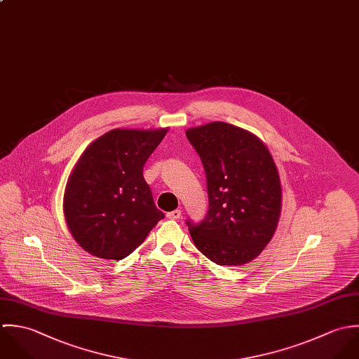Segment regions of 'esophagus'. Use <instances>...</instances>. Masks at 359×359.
Here are the masks:
<instances>
[{
  "label": "esophagus",
  "mask_w": 359,
  "mask_h": 359,
  "mask_svg": "<svg viewBox=\"0 0 359 359\" xmlns=\"http://www.w3.org/2000/svg\"><path fill=\"white\" fill-rule=\"evenodd\" d=\"M180 216H182V211H180V210H175V211H170V212L166 214V217H168V219H172V220H176V219H179Z\"/></svg>",
  "instance_id": "obj_1"
}]
</instances>
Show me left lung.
Instances as JSON below:
<instances>
[{
  "label": "left lung",
  "instance_id": "obj_1",
  "mask_svg": "<svg viewBox=\"0 0 359 359\" xmlns=\"http://www.w3.org/2000/svg\"><path fill=\"white\" fill-rule=\"evenodd\" d=\"M201 158L210 210L200 223L187 219L194 245L222 266L257 258L278 227L282 187L273 158L257 136L212 122L186 132Z\"/></svg>",
  "mask_w": 359,
  "mask_h": 359
}]
</instances>
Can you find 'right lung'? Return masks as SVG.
Returning a JSON list of instances; mask_svg holds the SVG:
<instances>
[{"mask_svg": "<svg viewBox=\"0 0 359 359\" xmlns=\"http://www.w3.org/2000/svg\"><path fill=\"white\" fill-rule=\"evenodd\" d=\"M168 129H114L90 144L69 176L64 214L77 244L102 259H123L163 219L143 166Z\"/></svg>", "mask_w": 359, "mask_h": 359, "instance_id": "add662e5", "label": "right lung"}]
</instances>
